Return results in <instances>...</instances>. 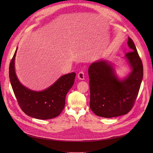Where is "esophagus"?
Masks as SVG:
<instances>
[{
    "instance_id": "esophagus-1",
    "label": "esophagus",
    "mask_w": 153,
    "mask_h": 153,
    "mask_svg": "<svg viewBox=\"0 0 153 153\" xmlns=\"http://www.w3.org/2000/svg\"><path fill=\"white\" fill-rule=\"evenodd\" d=\"M77 77L80 80H84V73L83 71H80L78 74H77Z\"/></svg>"
}]
</instances>
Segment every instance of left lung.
Masks as SVG:
<instances>
[{
  "label": "left lung",
  "mask_w": 153,
  "mask_h": 153,
  "mask_svg": "<svg viewBox=\"0 0 153 153\" xmlns=\"http://www.w3.org/2000/svg\"><path fill=\"white\" fill-rule=\"evenodd\" d=\"M131 51L125 54L132 71L123 80L118 79L107 61L93 62L89 68L90 107L97 116L112 118L127 114L133 108L143 76L141 59L133 40L128 37Z\"/></svg>",
  "instance_id": "1"
}]
</instances>
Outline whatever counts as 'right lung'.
Returning a JSON list of instances; mask_svg holds the SVG:
<instances>
[{
  "instance_id": "right-lung-1",
  "label": "right lung",
  "mask_w": 153,
  "mask_h": 153,
  "mask_svg": "<svg viewBox=\"0 0 153 153\" xmlns=\"http://www.w3.org/2000/svg\"><path fill=\"white\" fill-rule=\"evenodd\" d=\"M13 54L9 66V78L14 94L22 111L27 115L39 120L58 117L65 105L66 96L74 83L75 72L61 76L51 86L43 91H33L21 84L15 72Z\"/></svg>"
}]
</instances>
